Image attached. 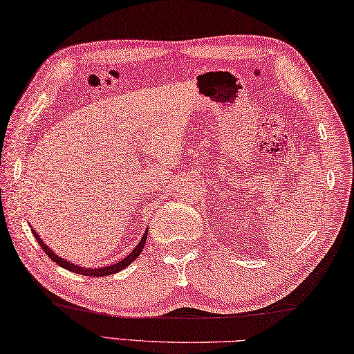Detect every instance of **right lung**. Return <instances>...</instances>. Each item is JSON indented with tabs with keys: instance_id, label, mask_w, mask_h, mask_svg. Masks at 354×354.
Masks as SVG:
<instances>
[{
	"instance_id": "right-lung-1",
	"label": "right lung",
	"mask_w": 354,
	"mask_h": 354,
	"mask_svg": "<svg viewBox=\"0 0 354 354\" xmlns=\"http://www.w3.org/2000/svg\"><path fill=\"white\" fill-rule=\"evenodd\" d=\"M32 234H34V236L37 239L38 244H40L41 249L44 250V252H46V255L49 257L50 260L55 261L57 265H60L62 268L68 269V271H73V272L80 274V275H86V277H105V275H111V274H115V272L122 271V269H125L128 265H130L131 261H134V260L138 259L139 254L142 252V249H144V246H145V241H147V230H145V234H144L142 239H140V241L138 243V246L134 248V249L131 250V252L125 257V259H122L120 261L114 263V265H111V266L97 268V269H86V268L73 265V263H69V261H66V260L60 259L59 255H55V254L53 252V250H50V249L46 246V244L43 243V240L40 239V235H38L34 229H32Z\"/></svg>"
}]
</instances>
